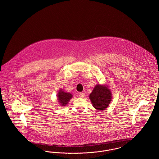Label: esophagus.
<instances>
[{"mask_svg":"<svg viewBox=\"0 0 159 159\" xmlns=\"http://www.w3.org/2000/svg\"><path fill=\"white\" fill-rule=\"evenodd\" d=\"M79 96L80 97H81V98H83V97H84V93H79Z\"/></svg>","mask_w":159,"mask_h":159,"instance_id":"esophagus-1","label":"esophagus"}]
</instances>
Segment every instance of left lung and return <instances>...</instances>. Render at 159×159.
<instances>
[{
    "instance_id": "8db88e82",
    "label": "left lung",
    "mask_w": 159,
    "mask_h": 159,
    "mask_svg": "<svg viewBox=\"0 0 159 159\" xmlns=\"http://www.w3.org/2000/svg\"><path fill=\"white\" fill-rule=\"evenodd\" d=\"M111 93L107 87L97 84L89 95L93 107L98 111L104 110L108 107L111 100Z\"/></svg>"
}]
</instances>
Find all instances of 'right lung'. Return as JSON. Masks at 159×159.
Here are the masks:
<instances>
[{
  "mask_svg": "<svg viewBox=\"0 0 159 159\" xmlns=\"http://www.w3.org/2000/svg\"><path fill=\"white\" fill-rule=\"evenodd\" d=\"M57 97L59 103H61L62 106H66L71 98L72 95L70 93H66L62 90H60L57 95Z\"/></svg>",
  "mask_w": 159,
  "mask_h": 159,
  "instance_id": "1",
  "label": "right lung"
}]
</instances>
